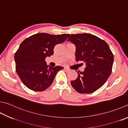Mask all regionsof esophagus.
I'll return each mask as SVG.
<instances>
[{"mask_svg":"<svg viewBox=\"0 0 128 128\" xmlns=\"http://www.w3.org/2000/svg\"><path fill=\"white\" fill-rule=\"evenodd\" d=\"M64 70H66V72H69L70 71V69H68V68H64Z\"/></svg>","mask_w":128,"mask_h":128,"instance_id":"esophagus-1","label":"esophagus"}]
</instances>
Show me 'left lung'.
<instances>
[{
	"mask_svg": "<svg viewBox=\"0 0 128 128\" xmlns=\"http://www.w3.org/2000/svg\"><path fill=\"white\" fill-rule=\"evenodd\" d=\"M69 36L67 41L76 48V61L83 62L86 65L83 72H78L77 78L71 81V85L79 93H91L103 86L110 76L113 54L108 44L94 35L83 33Z\"/></svg>",
	"mask_w": 128,
	"mask_h": 128,
	"instance_id": "obj_1",
	"label": "left lung"
}]
</instances>
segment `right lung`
Segmentation results:
<instances>
[{
	"label": "right lung",
	"instance_id": "add662e5",
	"mask_svg": "<svg viewBox=\"0 0 128 128\" xmlns=\"http://www.w3.org/2000/svg\"><path fill=\"white\" fill-rule=\"evenodd\" d=\"M69 36L42 32L32 35L22 42L14 59L16 73L27 88L42 92L51 86L57 72L64 68L47 66L45 59L54 54L56 45L66 41Z\"/></svg>",
	"mask_w": 128,
	"mask_h": 128
}]
</instances>
